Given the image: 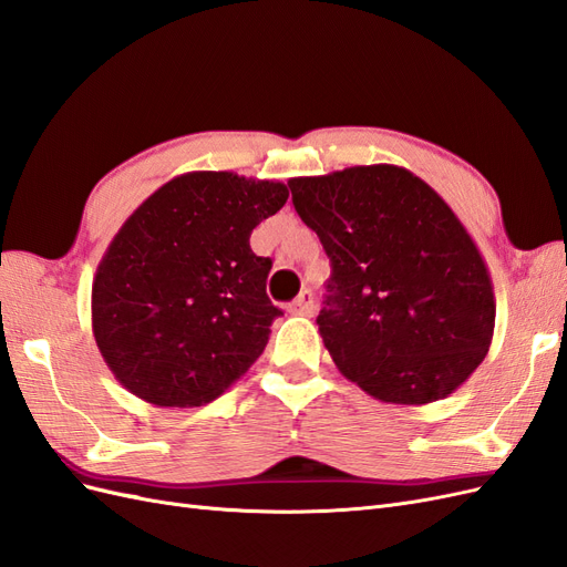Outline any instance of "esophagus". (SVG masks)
I'll list each match as a JSON object with an SVG mask.
<instances>
[{"label": "esophagus", "instance_id": "1", "mask_svg": "<svg viewBox=\"0 0 567 567\" xmlns=\"http://www.w3.org/2000/svg\"><path fill=\"white\" fill-rule=\"evenodd\" d=\"M290 312L300 317H310L315 312V296L312 290H302V293L290 302Z\"/></svg>", "mask_w": 567, "mask_h": 567}]
</instances>
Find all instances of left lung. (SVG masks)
<instances>
[{
	"label": "left lung",
	"instance_id": "8db88e82",
	"mask_svg": "<svg viewBox=\"0 0 567 567\" xmlns=\"http://www.w3.org/2000/svg\"><path fill=\"white\" fill-rule=\"evenodd\" d=\"M288 186L331 260L317 323L340 373L388 404L466 383L492 346L496 300L485 257L435 188L388 163Z\"/></svg>",
	"mask_w": 567,
	"mask_h": 567
}]
</instances>
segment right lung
I'll return each instance as SVG.
<instances>
[{
  "mask_svg": "<svg viewBox=\"0 0 567 567\" xmlns=\"http://www.w3.org/2000/svg\"><path fill=\"white\" fill-rule=\"evenodd\" d=\"M288 186L236 173L163 184L113 236L92 284L96 348L120 385L156 406L219 398L262 354L281 315L250 234Z\"/></svg>",
  "mask_w": 567,
  "mask_h": 567,
  "instance_id": "obj_1",
  "label": "right lung"
}]
</instances>
